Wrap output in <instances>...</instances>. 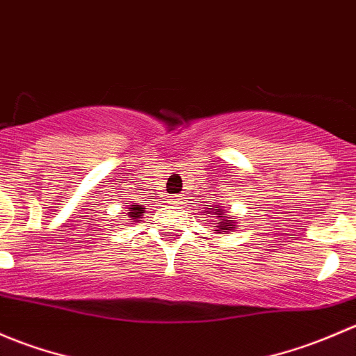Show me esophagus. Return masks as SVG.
<instances>
[{"instance_id":"obj_1","label":"esophagus","mask_w":356,"mask_h":356,"mask_svg":"<svg viewBox=\"0 0 356 356\" xmlns=\"http://www.w3.org/2000/svg\"><path fill=\"white\" fill-rule=\"evenodd\" d=\"M171 200H173L175 204H179V200H181V197H179V195H175L173 199H171Z\"/></svg>"}]
</instances>
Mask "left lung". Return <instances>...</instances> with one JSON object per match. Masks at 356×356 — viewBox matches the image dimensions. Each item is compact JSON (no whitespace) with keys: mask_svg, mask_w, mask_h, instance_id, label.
I'll use <instances>...</instances> for the list:
<instances>
[{"mask_svg":"<svg viewBox=\"0 0 356 356\" xmlns=\"http://www.w3.org/2000/svg\"><path fill=\"white\" fill-rule=\"evenodd\" d=\"M212 207V205H211ZM205 214H207V212H205ZM212 214H214V218H218V219H222L221 222H218L219 225V228L218 229H214V232H222V229H233V222L229 221V219H226V214H225V211H222L221 209V205H219L218 209H216L214 212H212ZM226 233V232H225Z\"/></svg>","mask_w":356,"mask_h":356,"instance_id":"obj_1","label":"left lung"}]
</instances>
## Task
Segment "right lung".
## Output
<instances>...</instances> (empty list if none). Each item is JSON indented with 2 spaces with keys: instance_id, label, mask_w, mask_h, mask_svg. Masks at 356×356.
I'll list each match as a JSON object with an SVG mask.
<instances>
[{
  "instance_id": "add662e5",
  "label": "right lung",
  "mask_w": 356,
  "mask_h": 356,
  "mask_svg": "<svg viewBox=\"0 0 356 356\" xmlns=\"http://www.w3.org/2000/svg\"><path fill=\"white\" fill-rule=\"evenodd\" d=\"M144 207H140V205H131L128 216L131 218V221H140V216L144 214Z\"/></svg>"
}]
</instances>
